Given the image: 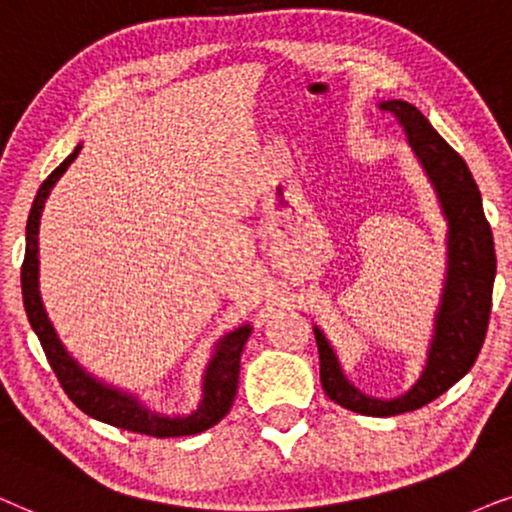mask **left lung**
Here are the masks:
<instances>
[{"label": "left lung", "mask_w": 512, "mask_h": 512, "mask_svg": "<svg viewBox=\"0 0 512 512\" xmlns=\"http://www.w3.org/2000/svg\"><path fill=\"white\" fill-rule=\"evenodd\" d=\"M379 107L403 124L414 154L438 192L442 213L449 224L447 276L435 313L426 367L417 384L400 398H372L349 384L323 332L318 327H313V332H316L320 356V384L327 398L367 417H395L431 403L449 386H454L478 360L487 335L489 313H492L496 252L492 227L482 210L480 189L466 161L442 140V135L410 102L386 100L379 102Z\"/></svg>", "instance_id": "obj_1"}]
</instances>
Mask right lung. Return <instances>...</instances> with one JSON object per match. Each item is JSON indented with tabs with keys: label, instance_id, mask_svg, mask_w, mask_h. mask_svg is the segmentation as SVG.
<instances>
[{
	"label": "right lung",
	"instance_id": "right-lung-1",
	"mask_svg": "<svg viewBox=\"0 0 512 512\" xmlns=\"http://www.w3.org/2000/svg\"><path fill=\"white\" fill-rule=\"evenodd\" d=\"M81 145L74 147V152L46 177L34 196L30 217H27L25 229V260L20 269V285H23V304L27 320H30L34 335L42 342L53 372L67 393V398L79 407L88 417L105 421L109 426L124 428V431L154 435V438H180V435H196L215 426L224 414L231 410L238 388V372H241V353L250 337V325L236 327L234 332L224 335L215 346L213 358L206 367L203 377V400L192 414L187 417H166L147 410L138 398L131 393L119 391L102 384L95 379L65 351L56 330H53L49 316H46L42 297H39V220H42L44 203L49 199L51 189L60 180V175L70 168V163L77 159Z\"/></svg>",
	"mask_w": 512,
	"mask_h": 512
}]
</instances>
